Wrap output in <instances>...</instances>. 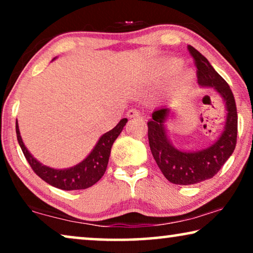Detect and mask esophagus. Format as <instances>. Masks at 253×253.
<instances>
[{"instance_id":"34e87169","label":"esophagus","mask_w":253,"mask_h":253,"mask_svg":"<svg viewBox=\"0 0 253 253\" xmlns=\"http://www.w3.org/2000/svg\"><path fill=\"white\" fill-rule=\"evenodd\" d=\"M126 116H127V119H133V117H139L140 113L136 109H130V110H127Z\"/></svg>"}]
</instances>
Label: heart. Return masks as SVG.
Instances as JSON below:
<instances>
[{
  "label": "heart",
  "mask_w": 253,
  "mask_h": 253,
  "mask_svg": "<svg viewBox=\"0 0 253 253\" xmlns=\"http://www.w3.org/2000/svg\"><path fill=\"white\" fill-rule=\"evenodd\" d=\"M182 67V61L178 58H168L164 62L161 69V74L164 75H171L178 70ZM189 74L184 75V78H188Z\"/></svg>",
  "instance_id": "1"
}]
</instances>
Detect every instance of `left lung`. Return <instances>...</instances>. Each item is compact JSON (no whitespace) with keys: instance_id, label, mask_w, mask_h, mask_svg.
Returning <instances> with one entry per match:
<instances>
[{"instance_id":"1","label":"left lung","mask_w":253,"mask_h":253,"mask_svg":"<svg viewBox=\"0 0 253 253\" xmlns=\"http://www.w3.org/2000/svg\"><path fill=\"white\" fill-rule=\"evenodd\" d=\"M189 51L198 69L199 86L219 93L227 115L222 132L212 145L202 150L184 151L175 147L169 139L167 122L171 117L170 107L162 106L152 113L147 122L151 152L165 177L179 185L197 184L212 178L233 154L237 138L236 103L229 85L196 48L189 46Z\"/></svg>"}]
</instances>
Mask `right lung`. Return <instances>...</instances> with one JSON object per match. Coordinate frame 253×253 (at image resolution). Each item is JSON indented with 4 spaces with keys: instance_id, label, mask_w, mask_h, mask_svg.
<instances>
[{
    "instance_id": "obj_1",
    "label": "right lung",
    "mask_w": 253,
    "mask_h": 253,
    "mask_svg": "<svg viewBox=\"0 0 253 253\" xmlns=\"http://www.w3.org/2000/svg\"><path fill=\"white\" fill-rule=\"evenodd\" d=\"M126 122V119L121 120L114 129L103 133L99 138L98 143L95 144V146L93 147V150L89 152V154L84 160L74 167L64 169L51 168L46 165H42L30 153V151L24 144L22 136H20L18 121L16 122V133L19 146L34 172L48 184L61 190L70 191V190L87 189L89 186L94 185L102 177L107 169V165H108L110 150H112L114 141L122 132Z\"/></svg>"
}]
</instances>
